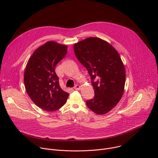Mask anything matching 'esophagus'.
I'll list each match as a JSON object with an SVG mask.
<instances>
[{"mask_svg": "<svg viewBox=\"0 0 158 158\" xmlns=\"http://www.w3.org/2000/svg\"><path fill=\"white\" fill-rule=\"evenodd\" d=\"M73 88L76 89V90H79L80 89V88H81V86H80V85H76V86H75L74 87H73Z\"/></svg>", "mask_w": 158, "mask_h": 158, "instance_id": "esophagus-1", "label": "esophagus"}]
</instances>
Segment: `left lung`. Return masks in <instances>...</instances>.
<instances>
[{"label": "left lung", "instance_id": "1", "mask_svg": "<svg viewBox=\"0 0 158 158\" xmlns=\"http://www.w3.org/2000/svg\"><path fill=\"white\" fill-rule=\"evenodd\" d=\"M75 55L88 70L95 96L86 101L89 108L98 114L111 111L121 99L126 71L119 54L110 44L90 37L73 46Z\"/></svg>", "mask_w": 158, "mask_h": 158}]
</instances>
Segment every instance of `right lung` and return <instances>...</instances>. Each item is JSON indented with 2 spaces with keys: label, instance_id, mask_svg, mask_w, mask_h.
I'll list each match as a JSON object with an SVG mask.
<instances>
[{
  "label": "right lung",
  "instance_id": "right-lung-1",
  "mask_svg": "<svg viewBox=\"0 0 158 158\" xmlns=\"http://www.w3.org/2000/svg\"><path fill=\"white\" fill-rule=\"evenodd\" d=\"M67 52V47L48 41L33 52L24 73V85L31 100L47 111L57 110L66 102L69 94L61 88L55 72L56 64Z\"/></svg>",
  "mask_w": 158,
  "mask_h": 158
}]
</instances>
